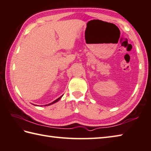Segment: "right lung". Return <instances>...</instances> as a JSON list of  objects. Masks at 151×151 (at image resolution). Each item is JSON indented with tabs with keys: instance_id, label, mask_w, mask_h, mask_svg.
I'll return each mask as SVG.
<instances>
[{
	"instance_id": "add662e5",
	"label": "right lung",
	"mask_w": 151,
	"mask_h": 151,
	"mask_svg": "<svg viewBox=\"0 0 151 151\" xmlns=\"http://www.w3.org/2000/svg\"><path fill=\"white\" fill-rule=\"evenodd\" d=\"M62 97V96H61V97H59V98H57V100H55L54 101V102H51V103H50V104H48V105H45V106H49V105H51V104H54V103H56L57 102H58V101L60 100V99H61V98Z\"/></svg>"
}]
</instances>
